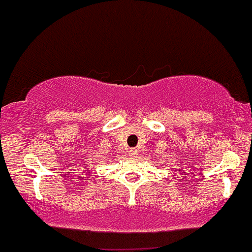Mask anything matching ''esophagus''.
I'll list each match as a JSON object with an SVG mask.
<instances>
[{"label":"esophagus","instance_id":"esophagus-1","mask_svg":"<svg viewBox=\"0 0 252 252\" xmlns=\"http://www.w3.org/2000/svg\"><path fill=\"white\" fill-rule=\"evenodd\" d=\"M129 156L130 157H136L137 156V151L135 148L129 149Z\"/></svg>","mask_w":252,"mask_h":252}]
</instances>
